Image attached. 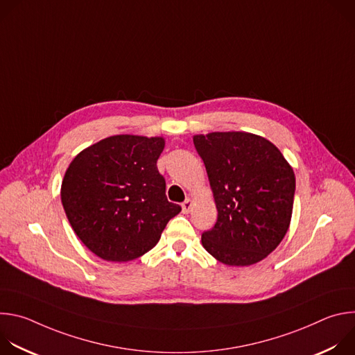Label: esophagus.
<instances>
[{
  "mask_svg": "<svg viewBox=\"0 0 355 355\" xmlns=\"http://www.w3.org/2000/svg\"><path fill=\"white\" fill-rule=\"evenodd\" d=\"M181 207H182V212L184 214H189V211L192 209V200L188 198V199H185L182 204H181Z\"/></svg>",
  "mask_w": 355,
  "mask_h": 355,
  "instance_id": "1",
  "label": "esophagus"
}]
</instances>
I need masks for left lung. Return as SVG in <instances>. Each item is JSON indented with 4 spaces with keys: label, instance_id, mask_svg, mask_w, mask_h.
Segmentation results:
<instances>
[{
    "label": "left lung",
    "instance_id": "left-lung-1",
    "mask_svg": "<svg viewBox=\"0 0 355 355\" xmlns=\"http://www.w3.org/2000/svg\"><path fill=\"white\" fill-rule=\"evenodd\" d=\"M204 160L218 220L202 233V245L227 266H251L266 259L289 227L295 174L267 139L245 132L193 136Z\"/></svg>",
    "mask_w": 355,
    "mask_h": 355
}]
</instances>
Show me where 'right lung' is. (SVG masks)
Returning <instances> with one entry per match:
<instances>
[{
    "label": "right lung",
    "instance_id": "obj_1",
    "mask_svg": "<svg viewBox=\"0 0 355 355\" xmlns=\"http://www.w3.org/2000/svg\"><path fill=\"white\" fill-rule=\"evenodd\" d=\"M164 139L118 135L71 162L62 204L80 240L107 261H130L153 248L181 207L168 202L157 170Z\"/></svg>",
    "mask_w": 355,
    "mask_h": 355
}]
</instances>
